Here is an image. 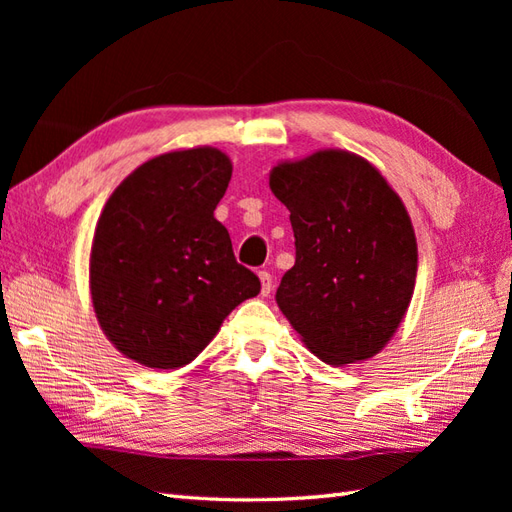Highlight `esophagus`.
I'll list each match as a JSON object with an SVG mask.
<instances>
[{
  "label": "esophagus",
  "mask_w": 512,
  "mask_h": 512,
  "mask_svg": "<svg viewBox=\"0 0 512 512\" xmlns=\"http://www.w3.org/2000/svg\"><path fill=\"white\" fill-rule=\"evenodd\" d=\"M259 281H262V297H268L273 292V277L266 270H259Z\"/></svg>",
  "instance_id": "1"
}]
</instances>
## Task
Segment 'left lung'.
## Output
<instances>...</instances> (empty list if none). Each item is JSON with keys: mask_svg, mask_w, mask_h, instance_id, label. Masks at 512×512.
<instances>
[{"mask_svg": "<svg viewBox=\"0 0 512 512\" xmlns=\"http://www.w3.org/2000/svg\"><path fill=\"white\" fill-rule=\"evenodd\" d=\"M297 259L277 306L308 350L341 367L376 356L400 328L416 288L418 244L400 195L372 162L317 149L270 169Z\"/></svg>", "mask_w": 512, "mask_h": 512, "instance_id": "1", "label": "left lung"}]
</instances>
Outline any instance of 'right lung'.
Masks as SVG:
<instances>
[{
	"instance_id": "add662e5",
	"label": "right lung",
	"mask_w": 512,
	"mask_h": 512,
	"mask_svg": "<svg viewBox=\"0 0 512 512\" xmlns=\"http://www.w3.org/2000/svg\"><path fill=\"white\" fill-rule=\"evenodd\" d=\"M233 162L217 147L149 158L107 198L90 250L92 308L123 356L151 369L189 365L259 279L239 266L215 220Z\"/></svg>"
}]
</instances>
